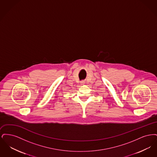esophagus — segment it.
Listing matches in <instances>:
<instances>
[{
    "mask_svg": "<svg viewBox=\"0 0 157 157\" xmlns=\"http://www.w3.org/2000/svg\"><path fill=\"white\" fill-rule=\"evenodd\" d=\"M81 85H85V82H84V81H82V82H81Z\"/></svg>",
    "mask_w": 157,
    "mask_h": 157,
    "instance_id": "34e87169",
    "label": "esophagus"
}]
</instances>
